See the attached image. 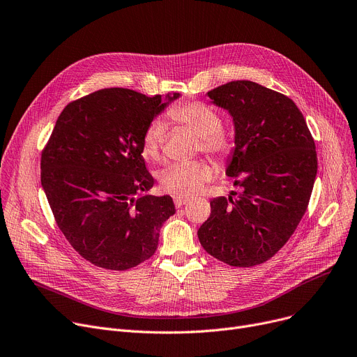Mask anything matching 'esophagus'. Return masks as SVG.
Instances as JSON below:
<instances>
[{
  "label": "esophagus",
  "instance_id": "esophagus-1",
  "mask_svg": "<svg viewBox=\"0 0 357 357\" xmlns=\"http://www.w3.org/2000/svg\"><path fill=\"white\" fill-rule=\"evenodd\" d=\"M190 199L188 198H186V197H174V202H175V205H176V207L179 208V207H182V205H185L186 202H188Z\"/></svg>",
  "mask_w": 357,
  "mask_h": 357
}]
</instances>
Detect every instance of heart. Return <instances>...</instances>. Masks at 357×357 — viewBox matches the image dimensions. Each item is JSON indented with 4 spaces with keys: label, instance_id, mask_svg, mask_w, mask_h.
<instances>
[{
    "label": "heart",
    "instance_id": "obj_1",
    "mask_svg": "<svg viewBox=\"0 0 357 357\" xmlns=\"http://www.w3.org/2000/svg\"><path fill=\"white\" fill-rule=\"evenodd\" d=\"M169 117L198 136V149L220 159L227 158L236 147L234 136L222 127L220 112L205 102L192 101L169 109ZM165 142V124L160 120L149 123L142 136V156L158 162ZM214 176V167L207 160H191L167 166L159 175L162 188L178 197H191L199 192Z\"/></svg>",
    "mask_w": 357,
    "mask_h": 357
}]
</instances>
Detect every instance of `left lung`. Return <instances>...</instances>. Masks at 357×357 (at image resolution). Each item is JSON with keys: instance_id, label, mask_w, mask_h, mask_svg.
Masks as SVG:
<instances>
[{"instance_id": "obj_1", "label": "left lung", "mask_w": 357, "mask_h": 357, "mask_svg": "<svg viewBox=\"0 0 357 357\" xmlns=\"http://www.w3.org/2000/svg\"><path fill=\"white\" fill-rule=\"evenodd\" d=\"M229 111L236 147L226 175L237 198L211 199L198 230L205 252L230 266L269 260L307 211L317 175L315 143L303 112L284 93L252 81H231L208 92Z\"/></svg>"}]
</instances>
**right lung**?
I'll list each match as a JSON object with an SVG mask.
<instances>
[{
    "instance_id": "obj_1",
    "label": "right lung",
    "mask_w": 357,
    "mask_h": 357,
    "mask_svg": "<svg viewBox=\"0 0 357 357\" xmlns=\"http://www.w3.org/2000/svg\"><path fill=\"white\" fill-rule=\"evenodd\" d=\"M181 96L146 97L104 88L69 102L42 152V186L58 227L92 265L126 271L158 249L163 222L175 214L169 195L137 194L155 179L142 156L149 123Z\"/></svg>"
}]
</instances>
